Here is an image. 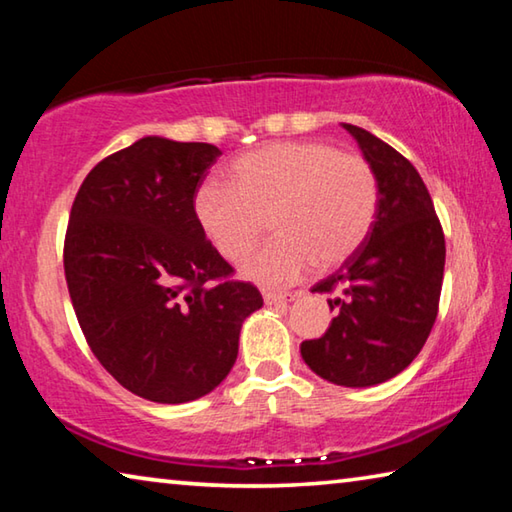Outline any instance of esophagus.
<instances>
[{"label": "esophagus", "mask_w": 512, "mask_h": 512, "mask_svg": "<svg viewBox=\"0 0 512 512\" xmlns=\"http://www.w3.org/2000/svg\"><path fill=\"white\" fill-rule=\"evenodd\" d=\"M298 293H287V291H264V302L266 305H287Z\"/></svg>", "instance_id": "esophagus-1"}]
</instances>
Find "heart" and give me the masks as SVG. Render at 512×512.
<instances>
[{
  "label": "heart",
  "mask_w": 512,
  "mask_h": 512,
  "mask_svg": "<svg viewBox=\"0 0 512 512\" xmlns=\"http://www.w3.org/2000/svg\"><path fill=\"white\" fill-rule=\"evenodd\" d=\"M194 219L228 262L244 259L264 235L277 237L244 264L248 280L289 284L311 266L334 268L357 253L379 207V180L361 155L327 142H275L239 155L228 185L203 183Z\"/></svg>",
  "instance_id": "1"
}]
</instances>
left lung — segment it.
<instances>
[{
    "label": "left lung",
    "mask_w": 512,
    "mask_h": 512,
    "mask_svg": "<svg viewBox=\"0 0 512 512\" xmlns=\"http://www.w3.org/2000/svg\"><path fill=\"white\" fill-rule=\"evenodd\" d=\"M379 180V207L363 246L314 284L334 293L327 332L302 341L307 366L332 384L363 388L391 379L418 357L438 316L445 235L418 169L359 126L343 124Z\"/></svg>",
    "instance_id": "1"
}]
</instances>
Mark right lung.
Segmentation results:
<instances>
[{
	"mask_svg": "<svg viewBox=\"0 0 512 512\" xmlns=\"http://www.w3.org/2000/svg\"><path fill=\"white\" fill-rule=\"evenodd\" d=\"M219 155L142 137L85 176L69 212L63 264L85 341L126 391L158 404L214 391L235 366L241 323L264 305L194 219Z\"/></svg>",
	"mask_w": 512,
	"mask_h": 512,
	"instance_id": "1",
	"label": "right lung"
}]
</instances>
